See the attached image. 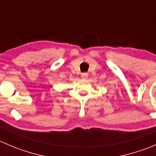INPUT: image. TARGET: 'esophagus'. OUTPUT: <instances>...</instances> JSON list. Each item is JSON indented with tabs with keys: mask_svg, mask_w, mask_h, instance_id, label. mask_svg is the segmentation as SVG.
<instances>
[{
	"mask_svg": "<svg viewBox=\"0 0 156 156\" xmlns=\"http://www.w3.org/2000/svg\"><path fill=\"white\" fill-rule=\"evenodd\" d=\"M81 78H83V79H87V77H88V74L87 73H82L81 75Z\"/></svg>",
	"mask_w": 156,
	"mask_h": 156,
	"instance_id": "1",
	"label": "esophagus"
}]
</instances>
